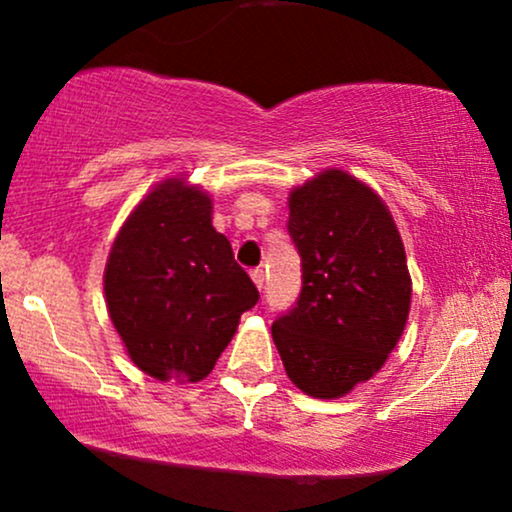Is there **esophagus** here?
<instances>
[{"label":"esophagus","instance_id":"1","mask_svg":"<svg viewBox=\"0 0 512 512\" xmlns=\"http://www.w3.org/2000/svg\"><path fill=\"white\" fill-rule=\"evenodd\" d=\"M250 276H252V281H255V286H257V289H264V269H260V267H257V269H252V272H250Z\"/></svg>","mask_w":512,"mask_h":512}]
</instances>
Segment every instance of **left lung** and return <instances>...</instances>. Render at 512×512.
<instances>
[{
	"label": "left lung",
	"mask_w": 512,
	"mask_h": 512,
	"mask_svg": "<svg viewBox=\"0 0 512 512\" xmlns=\"http://www.w3.org/2000/svg\"><path fill=\"white\" fill-rule=\"evenodd\" d=\"M286 228L303 284L296 305L274 320V344L298 390L342 397L383 368L407 325L402 238L383 199L344 170L296 187Z\"/></svg>",
	"instance_id": "left-lung-1"
}]
</instances>
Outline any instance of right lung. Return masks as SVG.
Returning a JSON list of instances; mask_svg holds the SVG:
<instances>
[{
    "instance_id": "1",
    "label": "right lung",
    "mask_w": 512,
    "mask_h": 512,
    "mask_svg": "<svg viewBox=\"0 0 512 512\" xmlns=\"http://www.w3.org/2000/svg\"><path fill=\"white\" fill-rule=\"evenodd\" d=\"M105 301L127 354L156 380L207 378L260 301L211 226V199L173 178L149 192L117 233L105 267Z\"/></svg>"
}]
</instances>
